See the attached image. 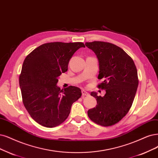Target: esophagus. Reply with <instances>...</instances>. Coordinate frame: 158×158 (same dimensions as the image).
I'll return each instance as SVG.
<instances>
[{"instance_id":"obj_1","label":"esophagus","mask_w":158,"mask_h":158,"mask_svg":"<svg viewBox=\"0 0 158 158\" xmlns=\"http://www.w3.org/2000/svg\"><path fill=\"white\" fill-rule=\"evenodd\" d=\"M82 94H83V96H89V93L87 92H86V91L84 90H82Z\"/></svg>"}]
</instances>
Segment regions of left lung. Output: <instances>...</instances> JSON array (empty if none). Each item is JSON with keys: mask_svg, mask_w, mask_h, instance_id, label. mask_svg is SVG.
<instances>
[{"mask_svg": "<svg viewBox=\"0 0 158 158\" xmlns=\"http://www.w3.org/2000/svg\"><path fill=\"white\" fill-rule=\"evenodd\" d=\"M96 54L99 62L98 78L103 79L98 88L106 90L104 96L96 98V107L88 110L89 117L95 123L110 126L123 118L130 109L139 85L137 70L132 58L119 47L104 42H86Z\"/></svg>", "mask_w": 158, "mask_h": 158, "instance_id": "1", "label": "left lung"}]
</instances>
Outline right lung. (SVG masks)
I'll list each match as a JSON object with an SVG mask.
<instances>
[{
  "mask_svg": "<svg viewBox=\"0 0 158 158\" xmlns=\"http://www.w3.org/2000/svg\"><path fill=\"white\" fill-rule=\"evenodd\" d=\"M82 42L44 44L33 50L23 62L19 75L23 102L31 117L47 127L62 124L73 103L81 96L77 86L60 90L58 77L67 72L68 63Z\"/></svg>",
  "mask_w": 158,
  "mask_h": 158,
  "instance_id": "obj_1",
  "label": "right lung"
}]
</instances>
